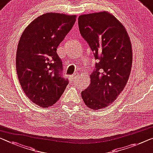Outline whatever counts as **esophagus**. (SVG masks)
I'll return each mask as SVG.
<instances>
[{"label": "esophagus", "mask_w": 153, "mask_h": 153, "mask_svg": "<svg viewBox=\"0 0 153 153\" xmlns=\"http://www.w3.org/2000/svg\"><path fill=\"white\" fill-rule=\"evenodd\" d=\"M76 76H69V80L70 81H74L75 79H76Z\"/></svg>", "instance_id": "34e87169"}]
</instances>
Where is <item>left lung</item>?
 <instances>
[{
  "label": "left lung",
  "mask_w": 153,
  "mask_h": 153,
  "mask_svg": "<svg viewBox=\"0 0 153 153\" xmlns=\"http://www.w3.org/2000/svg\"><path fill=\"white\" fill-rule=\"evenodd\" d=\"M78 26L97 60L82 97L88 108L98 110L112 104L126 86L133 62L131 42L124 25L106 11L79 16Z\"/></svg>",
  "instance_id": "1"
}]
</instances>
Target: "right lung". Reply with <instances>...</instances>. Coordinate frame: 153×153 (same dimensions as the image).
Returning <instances> with one entry per match:
<instances>
[{
  "instance_id": "right-lung-1",
  "label": "right lung",
  "mask_w": 153,
  "mask_h": 153,
  "mask_svg": "<svg viewBox=\"0 0 153 153\" xmlns=\"http://www.w3.org/2000/svg\"><path fill=\"white\" fill-rule=\"evenodd\" d=\"M76 16L47 13L26 27L16 52L18 79L27 97L40 107L51 106L69 84L61 74L57 48L74 26Z\"/></svg>"
}]
</instances>
